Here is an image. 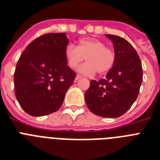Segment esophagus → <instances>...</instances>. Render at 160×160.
Here are the masks:
<instances>
[{
    "mask_svg": "<svg viewBox=\"0 0 160 160\" xmlns=\"http://www.w3.org/2000/svg\"><path fill=\"white\" fill-rule=\"evenodd\" d=\"M82 78V76H80V75H79V74H77L76 76V80L77 81L78 80H80V79H81Z\"/></svg>",
    "mask_w": 160,
    "mask_h": 160,
    "instance_id": "1",
    "label": "esophagus"
}]
</instances>
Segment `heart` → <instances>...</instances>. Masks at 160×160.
<instances>
[{
	"instance_id": "obj_1",
	"label": "heart",
	"mask_w": 160,
	"mask_h": 160,
	"mask_svg": "<svg viewBox=\"0 0 160 160\" xmlns=\"http://www.w3.org/2000/svg\"><path fill=\"white\" fill-rule=\"evenodd\" d=\"M65 55L70 68H76L85 58L88 62L81 65L78 71L90 76L98 72L99 74L107 72L113 67L115 55L114 51L105 46L102 41L94 38L80 40L78 46L69 44L65 49Z\"/></svg>"
}]
</instances>
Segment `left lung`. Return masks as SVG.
<instances>
[{
  "label": "left lung",
  "instance_id": "8db88e82",
  "mask_svg": "<svg viewBox=\"0 0 160 160\" xmlns=\"http://www.w3.org/2000/svg\"><path fill=\"white\" fill-rule=\"evenodd\" d=\"M113 42L115 59L105 79L92 80L85 92L91 112L102 117L121 116L136 101L142 81L140 58L127 40L106 35Z\"/></svg>",
  "mask_w": 160,
  "mask_h": 160
}]
</instances>
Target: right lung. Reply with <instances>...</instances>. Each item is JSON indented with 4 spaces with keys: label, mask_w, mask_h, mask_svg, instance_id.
I'll return each instance as SVG.
<instances>
[{
    "label": "right lung",
    "mask_w": 160,
    "mask_h": 160,
    "mask_svg": "<svg viewBox=\"0 0 160 160\" xmlns=\"http://www.w3.org/2000/svg\"><path fill=\"white\" fill-rule=\"evenodd\" d=\"M67 33H46L26 47L14 75L15 96L23 111L32 116L57 111L76 72L68 67Z\"/></svg>",
    "instance_id": "1"
}]
</instances>
